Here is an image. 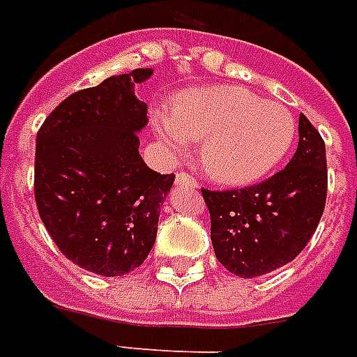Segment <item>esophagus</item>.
Instances as JSON below:
<instances>
[{"instance_id": "esophagus-1", "label": "esophagus", "mask_w": 357, "mask_h": 357, "mask_svg": "<svg viewBox=\"0 0 357 357\" xmlns=\"http://www.w3.org/2000/svg\"><path fill=\"white\" fill-rule=\"evenodd\" d=\"M176 186H190V188H199V182L195 181L194 176H190L188 173H178L175 178Z\"/></svg>"}]
</instances>
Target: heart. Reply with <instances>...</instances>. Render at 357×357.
I'll use <instances>...</instances> for the list:
<instances>
[{"mask_svg": "<svg viewBox=\"0 0 357 357\" xmlns=\"http://www.w3.org/2000/svg\"><path fill=\"white\" fill-rule=\"evenodd\" d=\"M152 126L171 158L199 144L207 175L222 184H248L282 162L296 141V118L278 101H261L243 86L194 88L152 112Z\"/></svg>", "mask_w": 357, "mask_h": 357, "instance_id": "heart-1", "label": "heart"}]
</instances>
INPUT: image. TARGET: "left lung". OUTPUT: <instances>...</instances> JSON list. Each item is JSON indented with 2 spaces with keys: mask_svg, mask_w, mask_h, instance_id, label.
I'll return each instance as SVG.
<instances>
[{
  "mask_svg": "<svg viewBox=\"0 0 357 357\" xmlns=\"http://www.w3.org/2000/svg\"><path fill=\"white\" fill-rule=\"evenodd\" d=\"M211 241L220 264L254 278L296 259L318 227L328 194L326 144L305 114L290 163L265 182L241 190H203Z\"/></svg>",
  "mask_w": 357,
  "mask_h": 357,
  "instance_id": "left-lung-1",
  "label": "left lung"
}]
</instances>
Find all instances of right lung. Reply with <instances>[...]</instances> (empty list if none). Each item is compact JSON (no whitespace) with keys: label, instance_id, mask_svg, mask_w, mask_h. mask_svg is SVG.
<instances>
[{"label":"right lung","instance_id":"1","mask_svg":"<svg viewBox=\"0 0 357 357\" xmlns=\"http://www.w3.org/2000/svg\"><path fill=\"white\" fill-rule=\"evenodd\" d=\"M152 73L133 69L75 92L37 133L39 216L67 259L101 277H122L146 259L175 182L139 154L149 120L135 84Z\"/></svg>","mask_w":357,"mask_h":357}]
</instances>
